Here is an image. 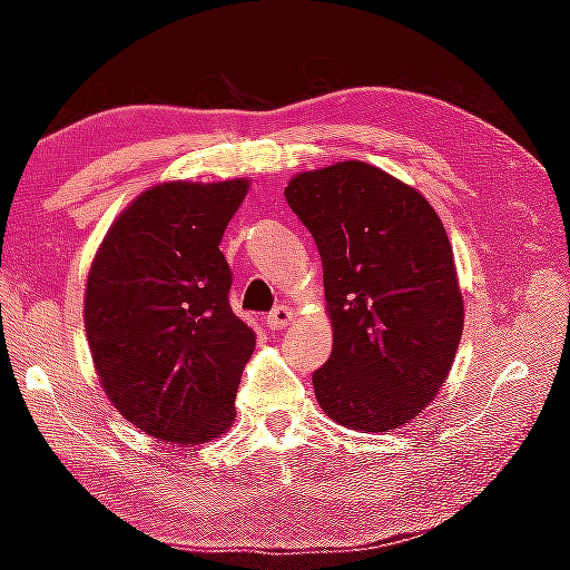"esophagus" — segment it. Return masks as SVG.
<instances>
[{
    "instance_id": "esophagus-1",
    "label": "esophagus",
    "mask_w": 570,
    "mask_h": 570,
    "mask_svg": "<svg viewBox=\"0 0 570 570\" xmlns=\"http://www.w3.org/2000/svg\"><path fill=\"white\" fill-rule=\"evenodd\" d=\"M292 322H294V312L288 306H276L274 312L266 316L268 330H284V326H288Z\"/></svg>"
}]
</instances>
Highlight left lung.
<instances>
[{
    "label": "left lung",
    "mask_w": 570,
    "mask_h": 570,
    "mask_svg": "<svg viewBox=\"0 0 570 570\" xmlns=\"http://www.w3.org/2000/svg\"><path fill=\"white\" fill-rule=\"evenodd\" d=\"M284 196L324 266L334 346L312 374L316 400L350 430L400 428L442 387L465 322L445 226L362 160L298 173Z\"/></svg>",
    "instance_id": "1"
}]
</instances>
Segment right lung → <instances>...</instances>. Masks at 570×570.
<instances>
[{
    "label": "right lung",
    "mask_w": 570,
    "mask_h": 570,
    "mask_svg": "<svg viewBox=\"0 0 570 570\" xmlns=\"http://www.w3.org/2000/svg\"><path fill=\"white\" fill-rule=\"evenodd\" d=\"M248 180H170L115 218L85 288V332L100 384L150 438L200 445L236 417L256 334L228 304L220 238Z\"/></svg>",
    "instance_id": "obj_1"
}]
</instances>
